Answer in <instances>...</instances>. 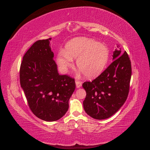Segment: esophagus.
I'll list each match as a JSON object with an SVG mask.
<instances>
[{
	"label": "esophagus",
	"instance_id": "34e87169",
	"mask_svg": "<svg viewBox=\"0 0 150 150\" xmlns=\"http://www.w3.org/2000/svg\"><path fill=\"white\" fill-rule=\"evenodd\" d=\"M76 88H79L80 87H81L82 86V82L79 81H76Z\"/></svg>",
	"mask_w": 150,
	"mask_h": 150
}]
</instances>
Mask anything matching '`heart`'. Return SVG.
Listing matches in <instances>:
<instances>
[{"label": "heart", "mask_w": 150, "mask_h": 150, "mask_svg": "<svg viewBox=\"0 0 150 150\" xmlns=\"http://www.w3.org/2000/svg\"><path fill=\"white\" fill-rule=\"evenodd\" d=\"M72 59H77L76 66L86 78L91 79L100 74L109 59L108 47L96 40L77 38L68 42L65 51L59 52L57 62L63 72H67L73 64Z\"/></svg>", "instance_id": "obj_1"}]
</instances>
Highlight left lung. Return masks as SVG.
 I'll return each instance as SVG.
<instances>
[{"label":"left lung","instance_id":"obj_1","mask_svg":"<svg viewBox=\"0 0 150 150\" xmlns=\"http://www.w3.org/2000/svg\"><path fill=\"white\" fill-rule=\"evenodd\" d=\"M112 60L98 78L83 84L86 92L84 110L94 119L104 120L112 116L123 105L128 96L131 76L129 57L126 51L122 54L120 48L116 49Z\"/></svg>","mask_w":150,"mask_h":150}]
</instances>
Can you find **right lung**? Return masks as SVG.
I'll return each mask as SVG.
<instances>
[{
  "label": "right lung",
  "instance_id": "obj_1",
  "mask_svg": "<svg viewBox=\"0 0 150 150\" xmlns=\"http://www.w3.org/2000/svg\"><path fill=\"white\" fill-rule=\"evenodd\" d=\"M39 40L23 57L20 83L32 112L39 119L54 121L64 116L74 91V79L58 73L50 40Z\"/></svg>",
  "mask_w": 150,
  "mask_h": 150
}]
</instances>
